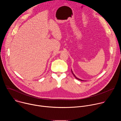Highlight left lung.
<instances>
[{
    "instance_id": "obj_1",
    "label": "left lung",
    "mask_w": 121,
    "mask_h": 121,
    "mask_svg": "<svg viewBox=\"0 0 121 121\" xmlns=\"http://www.w3.org/2000/svg\"><path fill=\"white\" fill-rule=\"evenodd\" d=\"M71 72H72V74H73V75H74V76L75 77V78H76L77 79H78V80H81V81H84V80H82V79H79V78H78L77 77H76V76L75 75V74L73 73V71H72V69H71ZM86 81V80H85Z\"/></svg>"
}]
</instances>
